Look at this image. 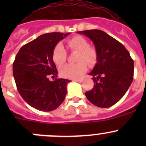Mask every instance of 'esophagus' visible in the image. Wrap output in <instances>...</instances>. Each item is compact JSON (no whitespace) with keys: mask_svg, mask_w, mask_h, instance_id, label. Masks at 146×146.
Listing matches in <instances>:
<instances>
[{"mask_svg":"<svg viewBox=\"0 0 146 146\" xmlns=\"http://www.w3.org/2000/svg\"><path fill=\"white\" fill-rule=\"evenodd\" d=\"M74 80V81H76V82H82V79H76V80Z\"/></svg>","mask_w":146,"mask_h":146,"instance_id":"34e87169","label":"esophagus"}]
</instances>
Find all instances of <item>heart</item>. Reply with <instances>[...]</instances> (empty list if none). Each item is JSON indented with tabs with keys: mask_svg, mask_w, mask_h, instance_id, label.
Instances as JSON below:
<instances>
[{
	"mask_svg": "<svg viewBox=\"0 0 146 146\" xmlns=\"http://www.w3.org/2000/svg\"><path fill=\"white\" fill-rule=\"evenodd\" d=\"M68 48L72 51H77L76 64H67L60 69V74L62 77L69 79H77L81 77L87 71V63L92 65L96 62L97 51L95 48L89 46L86 39L82 36H76L67 41ZM66 51L61 44H58L53 50V61L56 66H61L66 62Z\"/></svg>",
	"mask_w": 146,
	"mask_h": 146,
	"instance_id": "b5f03b06",
	"label": "heart"
}]
</instances>
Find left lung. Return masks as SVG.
I'll return each mask as SVG.
<instances>
[{
	"mask_svg": "<svg viewBox=\"0 0 146 146\" xmlns=\"http://www.w3.org/2000/svg\"><path fill=\"white\" fill-rule=\"evenodd\" d=\"M78 33L92 41L98 55V62L89 73L93 77L94 86L85 96L97 107H111L123 98L133 81V59L122 44L103 31L90 29Z\"/></svg>",
	"mask_w": 146,
	"mask_h": 146,
	"instance_id": "left-lung-1",
	"label": "left lung"
}]
</instances>
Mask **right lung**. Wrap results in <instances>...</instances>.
<instances>
[{
    "instance_id": "add662e5",
    "label": "right lung",
    "mask_w": 146,
    "mask_h": 146,
    "mask_svg": "<svg viewBox=\"0 0 146 146\" xmlns=\"http://www.w3.org/2000/svg\"><path fill=\"white\" fill-rule=\"evenodd\" d=\"M70 35L61 32L44 34L21 47L13 64L15 81L19 93L31 107L43 111L58 108L67 94L70 80L55 78L58 71L52 58L54 47Z\"/></svg>"
}]
</instances>
